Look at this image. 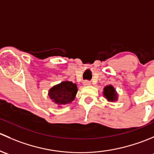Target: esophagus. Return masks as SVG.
Returning a JSON list of instances; mask_svg holds the SVG:
<instances>
[{"label":"esophagus","instance_id":"1","mask_svg":"<svg viewBox=\"0 0 154 154\" xmlns=\"http://www.w3.org/2000/svg\"><path fill=\"white\" fill-rule=\"evenodd\" d=\"M83 84H84V85H85V86H89V85H91L90 82H89V81H88V80L85 81V82H83Z\"/></svg>","mask_w":154,"mask_h":154}]
</instances>
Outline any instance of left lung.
<instances>
[{
	"instance_id": "1",
	"label": "left lung",
	"mask_w": 154,
	"mask_h": 154,
	"mask_svg": "<svg viewBox=\"0 0 154 154\" xmlns=\"http://www.w3.org/2000/svg\"><path fill=\"white\" fill-rule=\"evenodd\" d=\"M104 95L108 101H113L117 99V95L115 89L111 85L105 87L104 89Z\"/></svg>"
}]
</instances>
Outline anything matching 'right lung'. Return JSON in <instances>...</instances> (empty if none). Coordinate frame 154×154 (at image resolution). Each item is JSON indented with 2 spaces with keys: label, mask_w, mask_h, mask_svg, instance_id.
I'll use <instances>...</instances> for the list:
<instances>
[{
  "label": "right lung",
  "mask_w": 154,
  "mask_h": 154,
  "mask_svg": "<svg viewBox=\"0 0 154 154\" xmlns=\"http://www.w3.org/2000/svg\"><path fill=\"white\" fill-rule=\"evenodd\" d=\"M76 93V85L68 81L55 85L50 89L49 92L50 99L55 104L60 105L68 104L73 101Z\"/></svg>",
  "instance_id": "1"
}]
</instances>
